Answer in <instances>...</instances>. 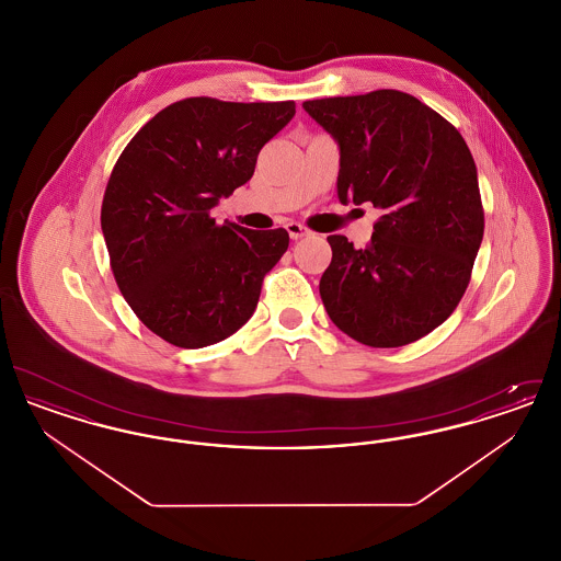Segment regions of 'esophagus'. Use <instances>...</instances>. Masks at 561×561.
<instances>
[{"label":"esophagus","mask_w":561,"mask_h":561,"mask_svg":"<svg viewBox=\"0 0 561 561\" xmlns=\"http://www.w3.org/2000/svg\"><path fill=\"white\" fill-rule=\"evenodd\" d=\"M286 231H288V236H290L293 240H300V238L311 236V229H307V227L300 225V222H288V225H286Z\"/></svg>","instance_id":"34e87169"}]
</instances>
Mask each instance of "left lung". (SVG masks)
<instances>
[{
	"instance_id": "1",
	"label": "left lung",
	"mask_w": 561,
	"mask_h": 561,
	"mask_svg": "<svg viewBox=\"0 0 561 561\" xmlns=\"http://www.w3.org/2000/svg\"><path fill=\"white\" fill-rule=\"evenodd\" d=\"M341 149V204L380 210L373 240L330 236L321 300L347 336L403 347L453 316L483 238L478 168L439 113L400 90L305 101Z\"/></svg>"
}]
</instances>
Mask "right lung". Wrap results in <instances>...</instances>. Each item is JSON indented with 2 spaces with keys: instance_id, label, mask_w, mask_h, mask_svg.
<instances>
[{
  "instance_id": "add662e5",
  "label": "right lung",
  "mask_w": 561,
  "mask_h": 561,
  "mask_svg": "<svg viewBox=\"0 0 561 561\" xmlns=\"http://www.w3.org/2000/svg\"><path fill=\"white\" fill-rule=\"evenodd\" d=\"M296 113L284 103L179 101L149 119L115 163L101 227L119 293L165 343L202 348L252 318L288 231L218 225L210 210L245 185Z\"/></svg>"
}]
</instances>
